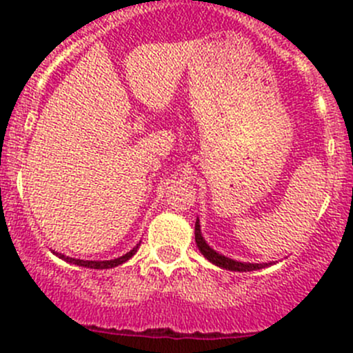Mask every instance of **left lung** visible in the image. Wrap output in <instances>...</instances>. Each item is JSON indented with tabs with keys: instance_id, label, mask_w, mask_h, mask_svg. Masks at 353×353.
I'll return each mask as SVG.
<instances>
[{
	"instance_id": "1",
	"label": "left lung",
	"mask_w": 353,
	"mask_h": 353,
	"mask_svg": "<svg viewBox=\"0 0 353 353\" xmlns=\"http://www.w3.org/2000/svg\"><path fill=\"white\" fill-rule=\"evenodd\" d=\"M194 239H196V244L201 251V254L205 256L208 261H212L213 265L220 266V268L232 270V272H252V270H259L266 265H252V263H239L234 261V259L225 258V256L219 254V252L213 251L208 244L205 243V239L201 237V230H199V220H196V225H194Z\"/></svg>"
}]
</instances>
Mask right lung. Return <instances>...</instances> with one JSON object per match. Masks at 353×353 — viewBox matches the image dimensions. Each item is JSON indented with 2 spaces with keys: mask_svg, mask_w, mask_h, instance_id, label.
Returning <instances> with one entry per match:
<instances>
[{
  "mask_svg": "<svg viewBox=\"0 0 353 353\" xmlns=\"http://www.w3.org/2000/svg\"><path fill=\"white\" fill-rule=\"evenodd\" d=\"M137 249H138V245H137V248L131 249L130 252H126V254H124V256H121V258L110 259V261H83V259L68 258V256H65V254H58V256H59V258L65 259V261H68V263H73V265H78V266H85V268L105 270V268H114V266H117V265H123L124 261H128V259H130L131 256H133L134 252H137Z\"/></svg>",
  "mask_w": 353,
  "mask_h": 353,
  "instance_id": "add662e5",
  "label": "right lung"
}]
</instances>
